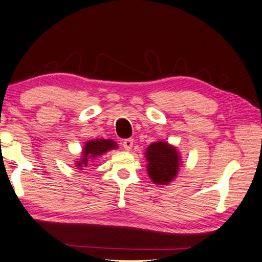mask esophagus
Here are the masks:
<instances>
[{
  "instance_id": "34e87169",
  "label": "esophagus",
  "mask_w": 262,
  "mask_h": 262,
  "mask_svg": "<svg viewBox=\"0 0 262 262\" xmlns=\"http://www.w3.org/2000/svg\"><path fill=\"white\" fill-rule=\"evenodd\" d=\"M133 143H134L133 138H126V139H124V142H123V147L126 150H129L133 147Z\"/></svg>"
}]
</instances>
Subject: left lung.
Listing matches in <instances>:
<instances>
[{
	"label": "left lung",
	"instance_id": "left-lung-1",
	"mask_svg": "<svg viewBox=\"0 0 262 262\" xmlns=\"http://www.w3.org/2000/svg\"><path fill=\"white\" fill-rule=\"evenodd\" d=\"M146 159L148 162V175L156 184H168L179 171V154L167 143L156 142L150 144L146 151Z\"/></svg>",
	"mask_w": 262,
	"mask_h": 262
}]
</instances>
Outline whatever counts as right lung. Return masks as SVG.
Instances as JSON below:
<instances>
[{"mask_svg": "<svg viewBox=\"0 0 262 262\" xmlns=\"http://www.w3.org/2000/svg\"><path fill=\"white\" fill-rule=\"evenodd\" d=\"M117 144L112 139H96V141H89L84 145L83 156L80 162H77L78 167H86L88 165V160L94 159L96 156H100L107 150L116 148ZM82 169V168H81Z\"/></svg>", "mask_w": 262, "mask_h": 262, "instance_id": "add662e5", "label": "right lung"}]
</instances>
